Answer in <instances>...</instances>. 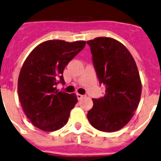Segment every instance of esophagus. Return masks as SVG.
<instances>
[{
  "label": "esophagus",
  "instance_id": "obj_1",
  "mask_svg": "<svg viewBox=\"0 0 161 161\" xmlns=\"http://www.w3.org/2000/svg\"><path fill=\"white\" fill-rule=\"evenodd\" d=\"M76 96H77V98H78V100H80L81 99H82V98H83V96L81 94H77Z\"/></svg>",
  "mask_w": 161,
  "mask_h": 161
}]
</instances>
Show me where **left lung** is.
<instances>
[{
    "mask_svg": "<svg viewBox=\"0 0 161 161\" xmlns=\"http://www.w3.org/2000/svg\"><path fill=\"white\" fill-rule=\"evenodd\" d=\"M86 44L100 83L105 86L103 97L92 99L88 121L99 130H119L130 121L139 106L142 84L138 67L129 50L114 39L97 37Z\"/></svg>",
    "mask_w": 161,
    "mask_h": 161,
    "instance_id": "left-lung-1",
    "label": "left lung"
}]
</instances>
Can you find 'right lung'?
<instances>
[{"mask_svg":"<svg viewBox=\"0 0 161 161\" xmlns=\"http://www.w3.org/2000/svg\"><path fill=\"white\" fill-rule=\"evenodd\" d=\"M85 44L83 40H47L36 46L25 60L18 80V93L24 114L39 129L57 130L69 120L78 99L75 94L57 90V85L65 84V67Z\"/></svg>","mask_w":161,"mask_h":161,"instance_id":"add662e5","label":"right lung"}]
</instances>
